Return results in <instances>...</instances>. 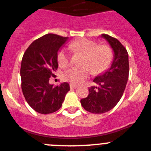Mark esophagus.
<instances>
[{
	"mask_svg": "<svg viewBox=\"0 0 151 151\" xmlns=\"http://www.w3.org/2000/svg\"><path fill=\"white\" fill-rule=\"evenodd\" d=\"M70 88H71V89L77 88V85H75V84H73V83H71V84H70Z\"/></svg>",
	"mask_w": 151,
	"mask_h": 151,
	"instance_id": "1",
	"label": "esophagus"
}]
</instances>
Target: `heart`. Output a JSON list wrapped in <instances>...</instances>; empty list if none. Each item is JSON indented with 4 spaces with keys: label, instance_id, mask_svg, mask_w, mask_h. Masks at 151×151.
<instances>
[{
    "label": "heart",
    "instance_id": "obj_1",
    "mask_svg": "<svg viewBox=\"0 0 151 151\" xmlns=\"http://www.w3.org/2000/svg\"><path fill=\"white\" fill-rule=\"evenodd\" d=\"M71 49L75 52L84 54L83 66L71 67L64 72V78L74 84L84 82L90 74H100L111 65L113 52L107 45H98L97 43L88 39H80L71 44ZM58 63L61 67H66L69 64V57L67 51L63 49L58 52Z\"/></svg>",
    "mask_w": 151,
    "mask_h": 151
}]
</instances>
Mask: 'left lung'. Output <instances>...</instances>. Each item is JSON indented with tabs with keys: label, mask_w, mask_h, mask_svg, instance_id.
<instances>
[{
	"label": "left lung",
	"mask_w": 151,
	"mask_h": 151,
	"mask_svg": "<svg viewBox=\"0 0 151 151\" xmlns=\"http://www.w3.org/2000/svg\"><path fill=\"white\" fill-rule=\"evenodd\" d=\"M114 51V60L110 68L93 81L98 86L88 88V96L80 100L85 110L93 114H103L119 102L124 93L129 74L128 54L117 39L102 34Z\"/></svg>",
	"instance_id": "1"
}]
</instances>
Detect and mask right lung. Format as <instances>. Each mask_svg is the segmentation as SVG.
<instances>
[{
  "label": "right lung",
  "mask_w": 151,
  "mask_h": 151,
  "mask_svg": "<svg viewBox=\"0 0 151 151\" xmlns=\"http://www.w3.org/2000/svg\"><path fill=\"white\" fill-rule=\"evenodd\" d=\"M67 40L55 34L45 35L31 43L22 58V91L27 103L40 114L59 110L70 90L67 83L57 86L49 84V78L58 68V52Z\"/></svg>",
  "instance_id": "obj_1"
}]
</instances>
